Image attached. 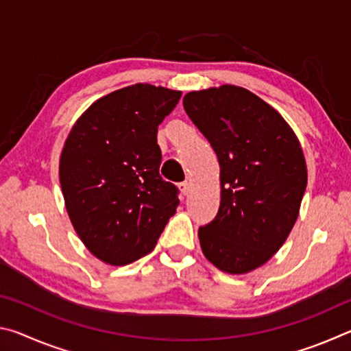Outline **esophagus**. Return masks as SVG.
Returning a JSON list of instances; mask_svg holds the SVG:
<instances>
[{
    "instance_id": "1",
    "label": "esophagus",
    "mask_w": 351,
    "mask_h": 351,
    "mask_svg": "<svg viewBox=\"0 0 351 351\" xmlns=\"http://www.w3.org/2000/svg\"><path fill=\"white\" fill-rule=\"evenodd\" d=\"M180 190H181L182 195H189L190 190H192V184H190L189 181H184V182L180 184Z\"/></svg>"
}]
</instances>
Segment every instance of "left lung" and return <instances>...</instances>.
Wrapping results in <instances>:
<instances>
[{
  "label": "left lung",
  "mask_w": 351,
  "mask_h": 351,
  "mask_svg": "<svg viewBox=\"0 0 351 351\" xmlns=\"http://www.w3.org/2000/svg\"><path fill=\"white\" fill-rule=\"evenodd\" d=\"M184 110L217 153L221 201L198 230L204 257L228 274L265 265L287 241L308 173L300 142L280 112L235 85L187 93Z\"/></svg>",
  "instance_id": "obj_1"
}]
</instances>
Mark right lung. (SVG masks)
Wrapping results in <instances>:
<instances>
[{"label": "right lung", "mask_w": 351, "mask_h": 351, "mask_svg": "<svg viewBox=\"0 0 351 351\" xmlns=\"http://www.w3.org/2000/svg\"><path fill=\"white\" fill-rule=\"evenodd\" d=\"M181 91L136 83L96 100L60 154V186L77 235L94 257L123 266L152 252L175 215L178 189L159 176V123Z\"/></svg>", "instance_id": "1"}]
</instances>
